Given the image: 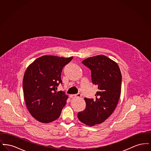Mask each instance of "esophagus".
Instances as JSON below:
<instances>
[{
	"label": "esophagus",
	"instance_id": "34e87169",
	"mask_svg": "<svg viewBox=\"0 0 151 151\" xmlns=\"http://www.w3.org/2000/svg\"><path fill=\"white\" fill-rule=\"evenodd\" d=\"M70 98L71 99H73L75 97H81V94L80 93L76 94H71L70 96Z\"/></svg>",
	"mask_w": 151,
	"mask_h": 151
}]
</instances>
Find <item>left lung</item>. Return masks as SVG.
<instances>
[{"instance_id": "left-lung-1", "label": "left lung", "mask_w": 151, "mask_h": 151, "mask_svg": "<svg viewBox=\"0 0 151 151\" xmlns=\"http://www.w3.org/2000/svg\"><path fill=\"white\" fill-rule=\"evenodd\" d=\"M82 63L91 70L92 81L99 91L95 100L84 99L86 108L78 117L85 124L93 126L104 122L114 111L121 95L122 75L117 63L105 55L86 58Z\"/></svg>"}]
</instances>
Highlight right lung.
Instances as JSON below:
<instances>
[{"label":"right lung","mask_w":151,"mask_h":151,"mask_svg":"<svg viewBox=\"0 0 151 151\" xmlns=\"http://www.w3.org/2000/svg\"><path fill=\"white\" fill-rule=\"evenodd\" d=\"M72 58L44 55L27 68L22 81L24 99L29 113L38 121L50 123L60 116L68 96L57 92V87L62 83L63 68Z\"/></svg>","instance_id":"add662e5"}]
</instances>
